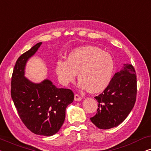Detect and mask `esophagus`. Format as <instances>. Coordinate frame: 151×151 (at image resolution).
I'll list each match as a JSON object with an SVG mask.
<instances>
[{
	"label": "esophagus",
	"mask_w": 151,
	"mask_h": 151,
	"mask_svg": "<svg viewBox=\"0 0 151 151\" xmlns=\"http://www.w3.org/2000/svg\"><path fill=\"white\" fill-rule=\"evenodd\" d=\"M81 100H82V98L79 96V95L75 94V96H74V100H75V101H80Z\"/></svg>",
	"instance_id": "esophagus-1"
}]
</instances>
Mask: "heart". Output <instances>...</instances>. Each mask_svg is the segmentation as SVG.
Returning a JSON list of instances; mask_svg holds the SVG:
<instances>
[{
	"label": "heart",
	"instance_id": "heart-1",
	"mask_svg": "<svg viewBox=\"0 0 151 151\" xmlns=\"http://www.w3.org/2000/svg\"><path fill=\"white\" fill-rule=\"evenodd\" d=\"M114 69L112 55L93 46L73 49L66 61L59 60L55 65V72L62 84L73 82L78 73L79 87L86 88L92 93L102 92L109 86Z\"/></svg>",
	"mask_w": 151,
	"mask_h": 151
}]
</instances>
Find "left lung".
I'll return each mask as SVG.
<instances>
[{"instance_id":"obj_1","label":"left lung","mask_w":151,"mask_h":151,"mask_svg":"<svg viewBox=\"0 0 151 151\" xmlns=\"http://www.w3.org/2000/svg\"><path fill=\"white\" fill-rule=\"evenodd\" d=\"M137 95V78L132 65L124 64L102 93L95 97L98 102L97 113L90 119L100 129L117 127L133 109Z\"/></svg>"}]
</instances>
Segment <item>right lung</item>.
<instances>
[{
  "mask_svg": "<svg viewBox=\"0 0 151 151\" xmlns=\"http://www.w3.org/2000/svg\"><path fill=\"white\" fill-rule=\"evenodd\" d=\"M41 45L37 43L18 58L12 74L11 96L26 127L36 135L48 137L63 126L66 109L73 102L74 95L68 88H57L50 80L35 83L24 76L27 63Z\"/></svg>",
  "mask_w": 151,
  "mask_h": 151,
  "instance_id": "right-lung-1",
  "label": "right lung"
}]
</instances>
